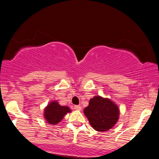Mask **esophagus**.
<instances>
[{"instance_id":"obj_1","label":"esophagus","mask_w":159,"mask_h":159,"mask_svg":"<svg viewBox=\"0 0 159 159\" xmlns=\"http://www.w3.org/2000/svg\"><path fill=\"white\" fill-rule=\"evenodd\" d=\"M73 108L75 110H78V111H81V107L80 105H74Z\"/></svg>"}]
</instances>
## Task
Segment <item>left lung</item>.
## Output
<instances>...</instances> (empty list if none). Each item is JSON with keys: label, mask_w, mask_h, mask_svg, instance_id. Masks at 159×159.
I'll list each match as a JSON object with an SVG mask.
<instances>
[{"label": "left lung", "mask_w": 159, "mask_h": 159, "mask_svg": "<svg viewBox=\"0 0 159 159\" xmlns=\"http://www.w3.org/2000/svg\"><path fill=\"white\" fill-rule=\"evenodd\" d=\"M84 112L92 127L98 132L111 129L119 118L117 106L110 99L98 96L91 98Z\"/></svg>", "instance_id": "obj_1"}]
</instances>
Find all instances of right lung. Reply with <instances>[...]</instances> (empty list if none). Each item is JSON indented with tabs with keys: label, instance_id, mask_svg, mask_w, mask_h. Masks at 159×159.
<instances>
[{
	"label": "right lung",
	"instance_id": "obj_1",
	"mask_svg": "<svg viewBox=\"0 0 159 159\" xmlns=\"http://www.w3.org/2000/svg\"><path fill=\"white\" fill-rule=\"evenodd\" d=\"M70 112V109L66 106H61L57 102H52L45 110V117L47 122L52 125H55L61 121L66 113Z\"/></svg>",
	"mask_w": 159,
	"mask_h": 159
}]
</instances>
